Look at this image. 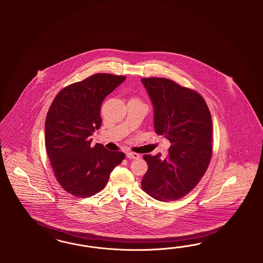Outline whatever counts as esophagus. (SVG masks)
Segmentation results:
<instances>
[{"mask_svg":"<svg viewBox=\"0 0 263 263\" xmlns=\"http://www.w3.org/2000/svg\"><path fill=\"white\" fill-rule=\"evenodd\" d=\"M126 157L128 159H138L140 156H139V154H137L135 152H127Z\"/></svg>","mask_w":263,"mask_h":263,"instance_id":"34e87169","label":"esophagus"}]
</instances>
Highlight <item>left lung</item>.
<instances>
[{
    "label": "left lung",
    "mask_w": 263,
    "mask_h": 263,
    "mask_svg": "<svg viewBox=\"0 0 263 263\" xmlns=\"http://www.w3.org/2000/svg\"><path fill=\"white\" fill-rule=\"evenodd\" d=\"M154 109V128L171 142L166 158L143 155L142 188L153 199L174 201L197 186L212 157V120L203 97L166 78H143Z\"/></svg>",
    "instance_id": "8db88e82"
}]
</instances>
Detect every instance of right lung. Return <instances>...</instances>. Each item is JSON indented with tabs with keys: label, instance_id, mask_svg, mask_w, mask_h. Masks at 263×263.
I'll return each mask as SVG.
<instances>
[{
	"label": "right lung",
	"instance_id": "right-lung-1",
	"mask_svg": "<svg viewBox=\"0 0 263 263\" xmlns=\"http://www.w3.org/2000/svg\"><path fill=\"white\" fill-rule=\"evenodd\" d=\"M126 79L97 73L63 88L51 104L45 120V145L57 181L77 198L101 191L114 167L125 154L103 144L90 145L92 133L101 126V104Z\"/></svg>",
	"mask_w": 263,
	"mask_h": 263
}]
</instances>
